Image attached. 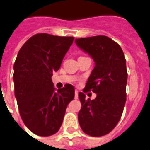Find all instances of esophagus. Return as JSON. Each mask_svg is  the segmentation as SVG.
Listing matches in <instances>:
<instances>
[{
  "label": "esophagus",
  "instance_id": "esophagus-1",
  "mask_svg": "<svg viewBox=\"0 0 150 150\" xmlns=\"http://www.w3.org/2000/svg\"><path fill=\"white\" fill-rule=\"evenodd\" d=\"M78 98H79L78 91H76V90H75V99H78Z\"/></svg>",
  "mask_w": 150,
  "mask_h": 150
}]
</instances>
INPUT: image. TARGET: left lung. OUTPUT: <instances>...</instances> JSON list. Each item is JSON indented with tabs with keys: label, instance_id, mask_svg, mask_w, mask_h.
I'll use <instances>...</instances> for the list:
<instances>
[{
	"label": "left lung",
	"instance_id": "left-lung-1",
	"mask_svg": "<svg viewBox=\"0 0 150 150\" xmlns=\"http://www.w3.org/2000/svg\"><path fill=\"white\" fill-rule=\"evenodd\" d=\"M75 42L95 62L84 92L92 91L96 98L86 99L84 93H79L82 103L79 123L85 134L100 137L111 131L122 115L126 101V59L120 46L106 35L75 39Z\"/></svg>",
	"mask_w": 150,
	"mask_h": 150
}]
</instances>
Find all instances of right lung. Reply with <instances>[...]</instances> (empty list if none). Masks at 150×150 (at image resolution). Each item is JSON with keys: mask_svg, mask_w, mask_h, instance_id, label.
Masks as SVG:
<instances>
[{"mask_svg": "<svg viewBox=\"0 0 150 150\" xmlns=\"http://www.w3.org/2000/svg\"><path fill=\"white\" fill-rule=\"evenodd\" d=\"M74 37L46 33L33 35L19 51L13 66L15 97L24 125L33 134L47 137L60 128L75 88L56 89L52 80Z\"/></svg>", "mask_w": 150, "mask_h": 150, "instance_id": "add662e5", "label": "right lung"}]
</instances>
